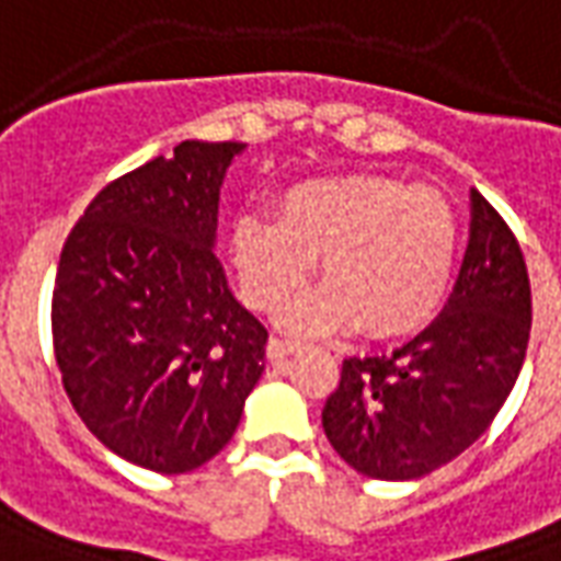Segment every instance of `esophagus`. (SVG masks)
Instances as JSON below:
<instances>
[{
  "label": "esophagus",
  "instance_id": "1",
  "mask_svg": "<svg viewBox=\"0 0 561 561\" xmlns=\"http://www.w3.org/2000/svg\"><path fill=\"white\" fill-rule=\"evenodd\" d=\"M297 347H300V342H297V339H282V335H273V339L267 342V354H270V359H279V356L294 354Z\"/></svg>",
  "mask_w": 561,
  "mask_h": 561
}]
</instances>
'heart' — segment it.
<instances>
[{
  "instance_id": "1",
  "label": "heart",
  "mask_w": 561,
  "mask_h": 561,
  "mask_svg": "<svg viewBox=\"0 0 561 561\" xmlns=\"http://www.w3.org/2000/svg\"><path fill=\"white\" fill-rule=\"evenodd\" d=\"M312 259L327 285L291 321L333 330L356 321L371 339L416 333L439 312L458 259V219L446 198L386 175L309 178L279 196V219L243 214L231 261L249 306L276 312Z\"/></svg>"
}]
</instances>
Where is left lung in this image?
<instances>
[{
	"mask_svg": "<svg viewBox=\"0 0 561 561\" xmlns=\"http://www.w3.org/2000/svg\"><path fill=\"white\" fill-rule=\"evenodd\" d=\"M470 202V247L443 314L392 354L344 359L323 404L327 439L368 479H419L458 458L520 375L533 327L524 252L479 190Z\"/></svg>",
	"mask_w": 561,
	"mask_h": 561,
	"instance_id": "8db88e82",
	"label": "left lung"
}]
</instances>
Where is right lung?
<instances>
[{
	"instance_id": "right-lung-1",
	"label": "right lung",
	"mask_w": 561,
	"mask_h": 561,
	"mask_svg": "<svg viewBox=\"0 0 561 561\" xmlns=\"http://www.w3.org/2000/svg\"><path fill=\"white\" fill-rule=\"evenodd\" d=\"M243 142L186 139L91 198L61 249L53 351L85 428L175 476L210 460L264 371L267 330L214 252L219 186Z\"/></svg>"
}]
</instances>
